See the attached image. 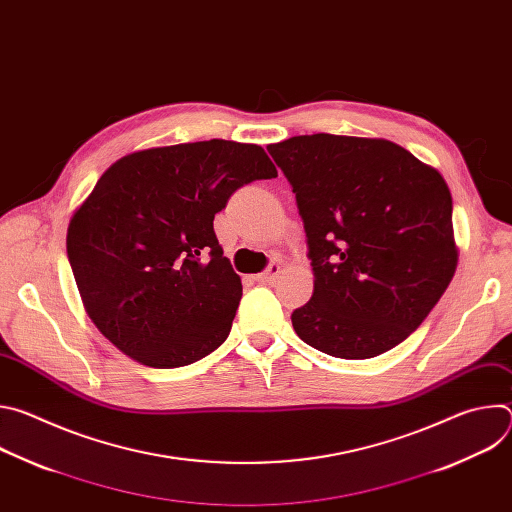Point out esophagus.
I'll list each match as a JSON object with an SVG mask.
<instances>
[{"mask_svg": "<svg viewBox=\"0 0 512 512\" xmlns=\"http://www.w3.org/2000/svg\"><path fill=\"white\" fill-rule=\"evenodd\" d=\"M279 271H281V267L277 265V263H271L263 273H259L255 279L259 281V283H275V279L279 277Z\"/></svg>", "mask_w": 512, "mask_h": 512, "instance_id": "esophagus-1", "label": "esophagus"}]
</instances>
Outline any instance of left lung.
<instances>
[{
	"mask_svg": "<svg viewBox=\"0 0 512 512\" xmlns=\"http://www.w3.org/2000/svg\"><path fill=\"white\" fill-rule=\"evenodd\" d=\"M267 152L294 188L314 269L310 302L291 314L296 334L348 360L401 344L458 265L442 174L387 139L314 133Z\"/></svg>",
	"mask_w": 512,
	"mask_h": 512,
	"instance_id": "left-lung-1",
	"label": "left lung"
}]
</instances>
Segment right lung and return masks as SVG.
<instances>
[{"label": "right lung", "instance_id": "right-lung-1", "mask_svg": "<svg viewBox=\"0 0 512 512\" xmlns=\"http://www.w3.org/2000/svg\"><path fill=\"white\" fill-rule=\"evenodd\" d=\"M277 170L261 145L210 139L117 160L68 223L66 253L89 318L154 369L221 346L243 285L214 235L231 194Z\"/></svg>", "mask_w": 512, "mask_h": 512}]
</instances>
